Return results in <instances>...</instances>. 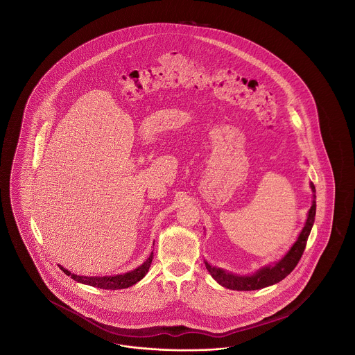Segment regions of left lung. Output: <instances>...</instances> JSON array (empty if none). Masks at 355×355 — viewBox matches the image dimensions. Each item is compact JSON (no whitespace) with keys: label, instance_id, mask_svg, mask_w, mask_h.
Returning a JSON list of instances; mask_svg holds the SVG:
<instances>
[{"label":"left lung","instance_id":"8db88e82","mask_svg":"<svg viewBox=\"0 0 355 355\" xmlns=\"http://www.w3.org/2000/svg\"><path fill=\"white\" fill-rule=\"evenodd\" d=\"M310 187H311L313 193H315V186L313 182L310 184ZM315 209H317V203H315V196H314V200H313L311 207L309 210L307 220H306L301 234L298 236L295 243L291 246V249L287 252L286 255L281 261L269 265V266H265V268L255 271L252 275H236L233 272H227L220 268L211 266L210 263H207L205 261L206 269L210 272V275L220 284V286L230 288V290L250 291V290H258V288H263V287L278 284L279 281L286 278L287 275L294 270L297 263L300 262V259L304 254V248H306L307 238L310 236L313 223L315 220Z\"/></svg>","mask_w":355,"mask_h":355}]
</instances>
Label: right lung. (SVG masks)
<instances>
[{
  "label": "right lung",
  "instance_id": "obj_1",
  "mask_svg": "<svg viewBox=\"0 0 355 355\" xmlns=\"http://www.w3.org/2000/svg\"><path fill=\"white\" fill-rule=\"evenodd\" d=\"M153 253L149 255V258L135 270L125 272V274H119V275H110V277H85V275H76L71 274L70 271L67 270L65 268L60 266L61 270L64 271L67 275L71 277L74 281L89 285V286L98 287V288H105V290H119V288H126V287L133 286L138 281H141L146 272L149 271V268L152 265Z\"/></svg>",
  "mask_w": 355,
  "mask_h": 355
}]
</instances>
